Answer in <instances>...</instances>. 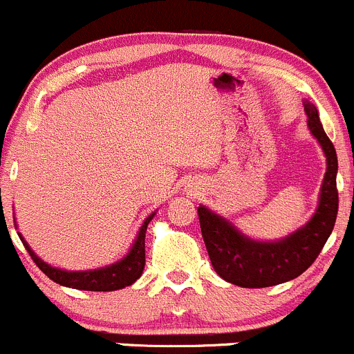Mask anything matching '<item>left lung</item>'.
<instances>
[{"instance_id":"1","label":"left lung","mask_w":354,"mask_h":354,"mask_svg":"<svg viewBox=\"0 0 354 354\" xmlns=\"http://www.w3.org/2000/svg\"><path fill=\"white\" fill-rule=\"evenodd\" d=\"M308 129L320 142L327 160L317 212L296 232L279 241H257L206 206H198L203 241L213 268L223 281L239 288H270L299 277L320 254L337 218V155L322 127L318 110L304 101Z\"/></svg>"}]
</instances>
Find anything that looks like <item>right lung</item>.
Masks as SVG:
<instances>
[{"instance_id":"obj_1","label":"right lung","mask_w":354,"mask_h":354,"mask_svg":"<svg viewBox=\"0 0 354 354\" xmlns=\"http://www.w3.org/2000/svg\"><path fill=\"white\" fill-rule=\"evenodd\" d=\"M155 216V213L148 216L145 220V223L139 229L138 237H136L134 244L129 250V253L122 258L117 263H111L108 267L96 268V270H82V272H68L62 270V268L51 267L46 261L41 260L30 246L27 244V241L20 236V241L24 243L26 250L29 251L30 258L34 260V263L48 275L53 282H57L59 286H65V288L79 289V291H117V289H124L127 286H132L139 277L142 275L146 263V251H145V237H146V229H148V223L151 222V218Z\"/></svg>"}]
</instances>
